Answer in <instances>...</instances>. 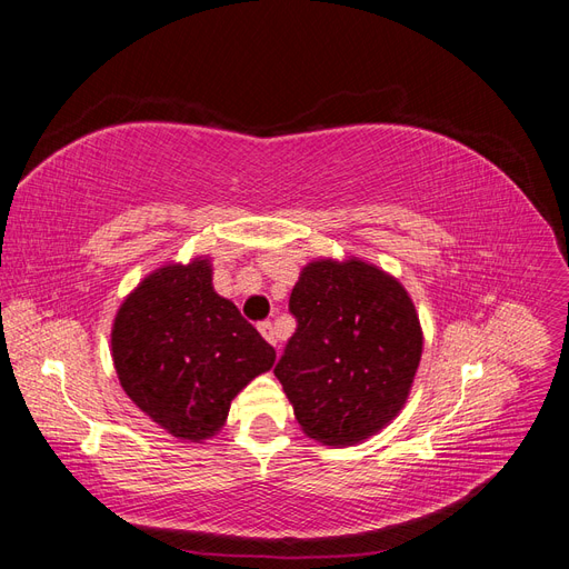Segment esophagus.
I'll use <instances>...</instances> for the list:
<instances>
[{
  "label": "esophagus",
  "mask_w": 569,
  "mask_h": 569,
  "mask_svg": "<svg viewBox=\"0 0 569 569\" xmlns=\"http://www.w3.org/2000/svg\"><path fill=\"white\" fill-rule=\"evenodd\" d=\"M258 332H261L263 339H266L268 343H272V347H278V339H274V330H272L270 322H261V325H258Z\"/></svg>",
  "instance_id": "34e87169"
}]
</instances>
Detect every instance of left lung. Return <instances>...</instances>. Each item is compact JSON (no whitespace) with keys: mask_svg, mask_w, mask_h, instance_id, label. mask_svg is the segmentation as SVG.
<instances>
[{"mask_svg":"<svg viewBox=\"0 0 569 569\" xmlns=\"http://www.w3.org/2000/svg\"><path fill=\"white\" fill-rule=\"evenodd\" d=\"M297 318L274 366L306 437L363 443L403 410L422 356V327L406 287L358 256L316 258L299 272Z\"/></svg>","mask_w":569,"mask_h":569,"instance_id":"obj_1","label":"left lung"}]
</instances>
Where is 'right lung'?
<instances>
[{"instance_id":"add662e5","label":"right lung","mask_w":569,"mask_h":569,"mask_svg":"<svg viewBox=\"0 0 569 569\" xmlns=\"http://www.w3.org/2000/svg\"><path fill=\"white\" fill-rule=\"evenodd\" d=\"M111 358L130 401L189 443L216 437L230 403L274 366V349L213 289V263L194 256L151 270L120 303Z\"/></svg>"}]
</instances>
